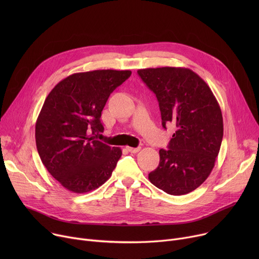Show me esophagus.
I'll list each match as a JSON object with an SVG mask.
<instances>
[{"label": "esophagus", "mask_w": 259, "mask_h": 259, "mask_svg": "<svg viewBox=\"0 0 259 259\" xmlns=\"http://www.w3.org/2000/svg\"><path fill=\"white\" fill-rule=\"evenodd\" d=\"M127 150L131 153H138L141 150V147L138 148H132V147H127Z\"/></svg>", "instance_id": "esophagus-1"}]
</instances>
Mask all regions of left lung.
<instances>
[{
  "label": "left lung",
  "instance_id": "1",
  "mask_svg": "<svg viewBox=\"0 0 259 259\" xmlns=\"http://www.w3.org/2000/svg\"><path fill=\"white\" fill-rule=\"evenodd\" d=\"M138 73L156 95L162 127L175 128L149 181L171 195L192 192L208 179L220 153L221 107L206 81L188 68H147Z\"/></svg>",
  "mask_w": 259,
  "mask_h": 259
}]
</instances>
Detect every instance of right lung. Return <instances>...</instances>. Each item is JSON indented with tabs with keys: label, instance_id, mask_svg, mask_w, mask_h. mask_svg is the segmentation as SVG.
<instances>
[{
	"label": "right lung",
	"instance_id": "right-lung-1",
	"mask_svg": "<svg viewBox=\"0 0 259 259\" xmlns=\"http://www.w3.org/2000/svg\"><path fill=\"white\" fill-rule=\"evenodd\" d=\"M130 70H94L62 79L46 98L35 124L38 155L48 172L73 193L106 183L121 150L97 140L103 109Z\"/></svg>",
	"mask_w": 259,
	"mask_h": 259
}]
</instances>
